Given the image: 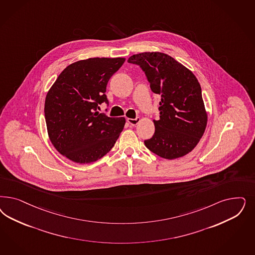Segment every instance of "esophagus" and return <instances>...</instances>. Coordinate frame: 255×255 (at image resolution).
Listing matches in <instances>:
<instances>
[{"mask_svg":"<svg viewBox=\"0 0 255 255\" xmlns=\"http://www.w3.org/2000/svg\"><path fill=\"white\" fill-rule=\"evenodd\" d=\"M128 123L130 124L131 126H136V125H138V124L140 123V117H137L136 119H131V118H128Z\"/></svg>","mask_w":255,"mask_h":255,"instance_id":"esophagus-1","label":"esophagus"}]
</instances>
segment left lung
I'll return each mask as SVG.
<instances>
[{"label":"left lung","instance_id":"left-lung-1","mask_svg":"<svg viewBox=\"0 0 255 255\" xmlns=\"http://www.w3.org/2000/svg\"><path fill=\"white\" fill-rule=\"evenodd\" d=\"M128 63L145 72L151 90L160 96L159 118L145 146L157 156L175 159L191 152L203 137L207 113L197 78L170 55L147 51L134 54Z\"/></svg>","mask_w":255,"mask_h":255}]
</instances>
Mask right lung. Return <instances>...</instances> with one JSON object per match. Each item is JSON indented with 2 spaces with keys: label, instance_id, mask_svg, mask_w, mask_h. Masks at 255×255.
I'll return each mask as SVG.
<instances>
[{
  "label": "right lung",
  "instance_id": "add662e5",
  "mask_svg": "<svg viewBox=\"0 0 255 255\" xmlns=\"http://www.w3.org/2000/svg\"><path fill=\"white\" fill-rule=\"evenodd\" d=\"M125 61L97 57L75 62L47 93L44 111L49 140L76 163H91L105 156L123 130L125 117H109L98 110L101 103L108 104V82Z\"/></svg>",
  "mask_w": 255,
  "mask_h": 255
}]
</instances>
